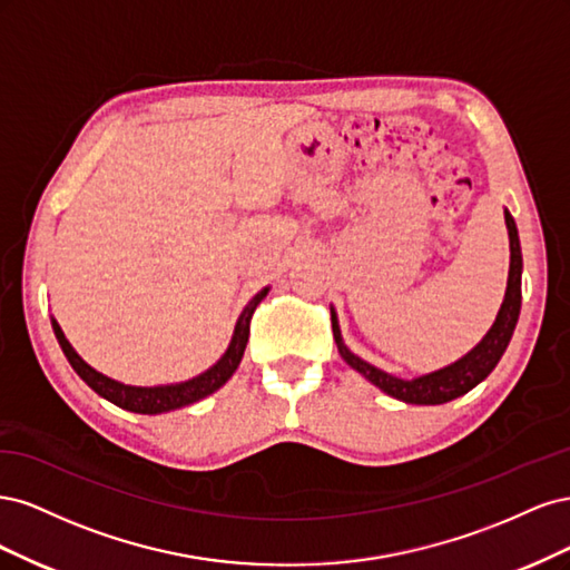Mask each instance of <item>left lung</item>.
Here are the masks:
<instances>
[{
	"mask_svg": "<svg viewBox=\"0 0 570 570\" xmlns=\"http://www.w3.org/2000/svg\"><path fill=\"white\" fill-rule=\"evenodd\" d=\"M504 220L509 228V247H511V264H509V283H507V295L502 302V308L488 331V335L482 337L475 347L454 361L452 366H444L435 373H428L421 377H413V381H404V377H394L381 368L371 366L368 361L358 358L352 354L347 347H344L342 335H340V325L337 316L333 314V335L337 342V350L342 358L347 364L358 371L361 375L371 381L375 387H381L385 394L394 396V400H402L406 404H444L452 402L456 396L465 394L473 390L478 383L485 381V377L492 373V368L499 364V358L507 352L513 327L519 323L521 314V271H523V256H521V243H519V230H515L513 216L504 209Z\"/></svg>",
	"mask_w": 570,
	"mask_h": 570,
	"instance_id": "1",
	"label": "left lung"
}]
</instances>
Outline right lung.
I'll use <instances>...</instances> for the list:
<instances>
[{
  "mask_svg": "<svg viewBox=\"0 0 570 570\" xmlns=\"http://www.w3.org/2000/svg\"><path fill=\"white\" fill-rule=\"evenodd\" d=\"M266 295H268V287H264L262 292H258V295H254L252 302L245 306V312L239 314L226 354H223L209 371H204L202 375L193 377V381L176 383V385L135 387V385H124L118 381H111V377H107L105 373H99L92 366L85 364V361L78 356V352L71 347V342L66 340L57 318H51V327H55V335L61 344L68 364L73 366V371L99 396H105V400H109L111 404L126 409V411H132V413H164V411H174V409H180V406H187V404H195V402L204 400L206 394H212V392H216L218 387L228 383V377L237 371L239 361H243L247 340H249L252 314L256 312V306L262 304V299Z\"/></svg>",
  "mask_w": 570,
  "mask_h": 570,
  "instance_id": "right-lung-1",
  "label": "right lung"
}]
</instances>
